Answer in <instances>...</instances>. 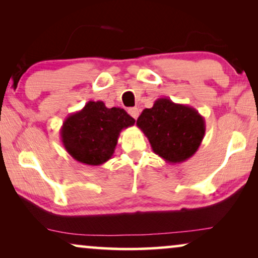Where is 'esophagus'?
Masks as SVG:
<instances>
[{"label":"esophagus","mask_w":258,"mask_h":258,"mask_svg":"<svg viewBox=\"0 0 258 258\" xmlns=\"http://www.w3.org/2000/svg\"><path fill=\"white\" fill-rule=\"evenodd\" d=\"M128 112H129V115L132 116V117H134V118H137L139 117V115H140V109L139 108H129V110H128Z\"/></svg>","instance_id":"obj_1"}]
</instances>
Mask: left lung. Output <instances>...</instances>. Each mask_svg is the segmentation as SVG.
I'll return each instance as SVG.
<instances>
[{"label": "left lung", "mask_w": 258, "mask_h": 258, "mask_svg": "<svg viewBox=\"0 0 258 258\" xmlns=\"http://www.w3.org/2000/svg\"><path fill=\"white\" fill-rule=\"evenodd\" d=\"M136 125L149 140L154 153L172 164L191 157L206 134V121L195 108L174 103L167 97L144 109Z\"/></svg>", "instance_id": "1"}]
</instances>
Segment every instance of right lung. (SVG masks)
<instances>
[{
    "mask_svg": "<svg viewBox=\"0 0 258 258\" xmlns=\"http://www.w3.org/2000/svg\"><path fill=\"white\" fill-rule=\"evenodd\" d=\"M135 124L121 108H107L102 101H89L73 112L61 126V141L68 154L87 165H101L114 154L119 133Z\"/></svg>",
    "mask_w": 258,
    "mask_h": 258,
    "instance_id": "obj_1",
    "label": "right lung"
}]
</instances>
